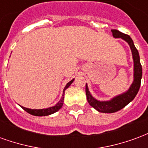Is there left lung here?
I'll return each instance as SVG.
<instances>
[{
	"instance_id": "obj_1",
	"label": "left lung",
	"mask_w": 148,
	"mask_h": 148,
	"mask_svg": "<svg viewBox=\"0 0 148 148\" xmlns=\"http://www.w3.org/2000/svg\"><path fill=\"white\" fill-rule=\"evenodd\" d=\"M111 32H112V36L114 38H121L125 40L130 46L134 61V81L127 92L122 93L119 96L115 97L114 98L107 101H100L93 97L89 91L87 84L86 85V94L89 104L98 112L105 113L116 112L124 108L128 103H130L135 98V97L136 96L137 93L140 90L142 78V66L140 64V55L137 49L134 45L132 39H131L128 35L122 33L116 29H112Z\"/></svg>"
}]
</instances>
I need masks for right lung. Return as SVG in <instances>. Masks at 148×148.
Returning a JSON list of instances; mask_svg holds the SVG:
<instances>
[{"label": "right lung", "instance_id": "right-lung-1", "mask_svg": "<svg viewBox=\"0 0 148 148\" xmlns=\"http://www.w3.org/2000/svg\"><path fill=\"white\" fill-rule=\"evenodd\" d=\"M74 79L73 80H71V82H69L67 84H66V86H65L64 90H63V94H62V97L61 100L58 101L55 106H53V107H50V108H47V109H27V108H25V107H23V106H21L22 107V109L25 110V111L28 112V113H30V114L33 115V116H48V115H51L52 113H55V112L58 111L59 109H61L62 106L63 105V101H64V91L66 89H67L68 87L71 86L72 82H74Z\"/></svg>", "mask_w": 148, "mask_h": 148}]
</instances>
